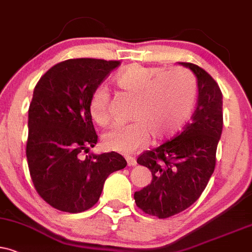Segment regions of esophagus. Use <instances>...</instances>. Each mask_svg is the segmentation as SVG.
<instances>
[{
    "mask_svg": "<svg viewBox=\"0 0 252 252\" xmlns=\"http://www.w3.org/2000/svg\"><path fill=\"white\" fill-rule=\"evenodd\" d=\"M126 160H127V164H128V166H135L136 164V161L134 158H126Z\"/></svg>",
    "mask_w": 252,
    "mask_h": 252,
    "instance_id": "obj_1",
    "label": "esophagus"
}]
</instances>
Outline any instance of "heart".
Here are the masks:
<instances>
[{"label": "heart", "instance_id": "1", "mask_svg": "<svg viewBox=\"0 0 252 252\" xmlns=\"http://www.w3.org/2000/svg\"><path fill=\"white\" fill-rule=\"evenodd\" d=\"M116 85L135 99L132 111L134 121L112 127L102 136L110 151L133 154L151 139L162 140L176 134L186 125L197 98V83L188 70L133 64L116 77ZM110 93L97 88L89 101V113L99 126L111 121Z\"/></svg>", "mask_w": 252, "mask_h": 252}]
</instances>
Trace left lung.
Segmentation results:
<instances>
[{
    "label": "left lung",
    "mask_w": 252,
    "mask_h": 252,
    "mask_svg": "<svg viewBox=\"0 0 252 252\" xmlns=\"http://www.w3.org/2000/svg\"><path fill=\"white\" fill-rule=\"evenodd\" d=\"M197 77V107L183 131L136 162L147 167L152 182L134 192L136 207L145 214L167 219L195 203L216 166V151L223 127L222 92L215 79L192 63H181Z\"/></svg>",
    "instance_id": "obj_1"
}]
</instances>
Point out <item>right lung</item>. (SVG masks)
<instances>
[{"label": "right lung", "mask_w": 252, "mask_h": 252, "mask_svg": "<svg viewBox=\"0 0 252 252\" xmlns=\"http://www.w3.org/2000/svg\"><path fill=\"white\" fill-rule=\"evenodd\" d=\"M120 63L74 58L40 77L29 106L27 160L36 191L51 207L82 213L97 203L111 173L126 167L123 155L89 153L98 141L89 113L91 94Z\"/></svg>", "instance_id": "add662e5"}]
</instances>
